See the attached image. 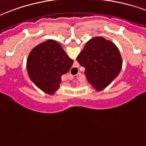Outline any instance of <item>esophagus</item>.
<instances>
[{"mask_svg":"<svg viewBox=\"0 0 146 146\" xmlns=\"http://www.w3.org/2000/svg\"><path fill=\"white\" fill-rule=\"evenodd\" d=\"M73 76H70L69 77V80H73Z\"/></svg>","mask_w":146,"mask_h":146,"instance_id":"34e87169","label":"esophagus"}]
</instances>
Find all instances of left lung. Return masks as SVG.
Wrapping results in <instances>:
<instances>
[{
  "mask_svg": "<svg viewBox=\"0 0 146 146\" xmlns=\"http://www.w3.org/2000/svg\"><path fill=\"white\" fill-rule=\"evenodd\" d=\"M76 60L85 68L88 82L97 91L103 90L119 75L122 64L117 46L101 36L88 41Z\"/></svg>",
  "mask_w": 146,
  "mask_h": 146,
  "instance_id": "1",
  "label": "left lung"
}]
</instances>
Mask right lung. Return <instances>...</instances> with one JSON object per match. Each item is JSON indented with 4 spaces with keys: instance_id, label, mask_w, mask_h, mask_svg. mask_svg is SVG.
Wrapping results in <instances>:
<instances>
[{
    "instance_id": "1",
    "label": "right lung",
    "mask_w": 146,
    "mask_h": 146,
    "mask_svg": "<svg viewBox=\"0 0 146 146\" xmlns=\"http://www.w3.org/2000/svg\"><path fill=\"white\" fill-rule=\"evenodd\" d=\"M73 60L55 40L40 43L29 54L27 69L29 77L41 90L54 94L60 87L61 76L68 73Z\"/></svg>"
}]
</instances>
